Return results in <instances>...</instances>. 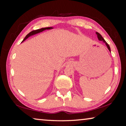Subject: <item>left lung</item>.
Listing matches in <instances>:
<instances>
[{
	"label": "left lung",
	"instance_id": "obj_1",
	"mask_svg": "<svg viewBox=\"0 0 126 126\" xmlns=\"http://www.w3.org/2000/svg\"><path fill=\"white\" fill-rule=\"evenodd\" d=\"M96 34H97V35L98 39H99L100 41H104V42L105 43V44H106L107 46L108 50H110V51H111V49H110V47L109 45H108V44H107V43L106 42V41L104 40V39L102 37V36H101V35H100V34L99 33V32H96Z\"/></svg>",
	"mask_w": 126,
	"mask_h": 126
}]
</instances>
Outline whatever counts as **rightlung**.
I'll return each mask as SVG.
<instances>
[{
    "label": "right lung",
    "mask_w": 126,
    "mask_h": 126,
    "mask_svg": "<svg viewBox=\"0 0 126 126\" xmlns=\"http://www.w3.org/2000/svg\"><path fill=\"white\" fill-rule=\"evenodd\" d=\"M52 29V27H45V28H42V29H38V30H36L32 31V32H29V33L27 34L25 38H24V39L23 40V41L26 40V39L27 38L29 37L31 35H34V34L39 33V32H42L44 30H46V29H47V30H48V29ZM23 41H22V42H23Z\"/></svg>",
    "instance_id": "add662e5"
}]
</instances>
